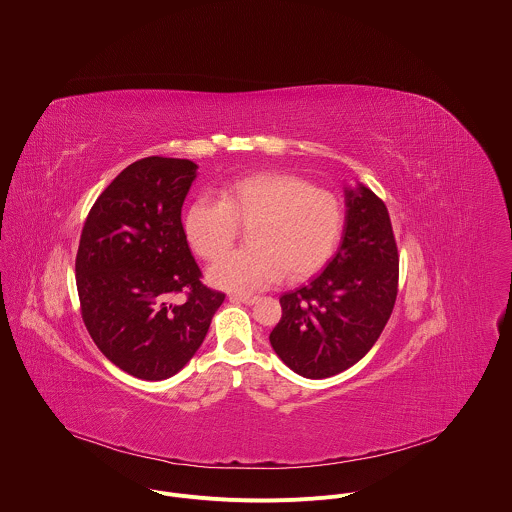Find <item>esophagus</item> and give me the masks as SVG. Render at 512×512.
<instances>
[{
  "instance_id": "34e87169",
  "label": "esophagus",
  "mask_w": 512,
  "mask_h": 512,
  "mask_svg": "<svg viewBox=\"0 0 512 512\" xmlns=\"http://www.w3.org/2000/svg\"><path fill=\"white\" fill-rule=\"evenodd\" d=\"M228 299L236 301V303H246V305H254L260 301L258 295H250V293H230Z\"/></svg>"
}]
</instances>
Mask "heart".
Here are the masks:
<instances>
[{
	"mask_svg": "<svg viewBox=\"0 0 512 512\" xmlns=\"http://www.w3.org/2000/svg\"><path fill=\"white\" fill-rule=\"evenodd\" d=\"M236 224L250 226L248 250L230 252L209 268L213 286L252 292L282 278L303 280L331 258L343 228L335 193L290 173H258L234 181L220 199H195L183 219L189 246L215 260L234 240Z\"/></svg>",
	"mask_w": 512,
	"mask_h": 512,
	"instance_id": "b5f03b06",
	"label": "heart"
}]
</instances>
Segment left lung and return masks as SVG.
<instances>
[{
    "label": "left lung",
    "instance_id": "8db88e82",
    "mask_svg": "<svg viewBox=\"0 0 512 512\" xmlns=\"http://www.w3.org/2000/svg\"><path fill=\"white\" fill-rule=\"evenodd\" d=\"M341 244L309 284L280 297L276 355L303 378L357 365L378 341L398 292V248L386 205L363 183L345 187Z\"/></svg>",
    "mask_w": 512,
    "mask_h": 512
}]
</instances>
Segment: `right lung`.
<instances>
[{"label": "right lung", "instance_id": "1", "mask_svg": "<svg viewBox=\"0 0 512 512\" xmlns=\"http://www.w3.org/2000/svg\"><path fill=\"white\" fill-rule=\"evenodd\" d=\"M199 165L146 157L96 199L76 254L82 321L100 353L142 380H165L203 345L224 293L201 282L181 222ZM185 291L183 304L172 301Z\"/></svg>", "mask_w": 512, "mask_h": 512}]
</instances>
